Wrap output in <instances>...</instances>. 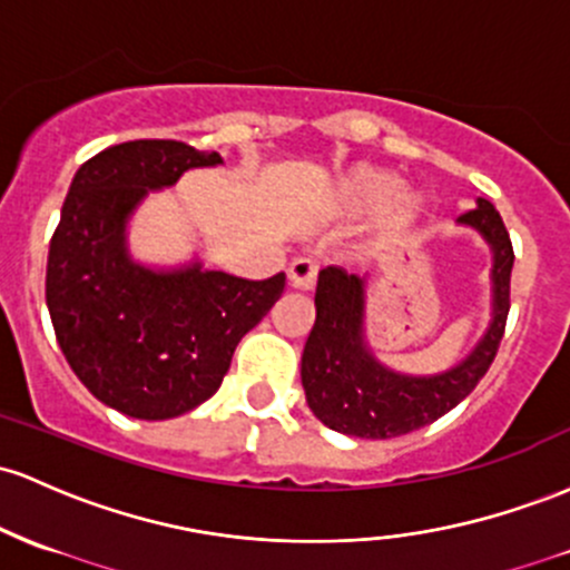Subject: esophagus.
I'll return each instance as SVG.
<instances>
[{
  "mask_svg": "<svg viewBox=\"0 0 570 570\" xmlns=\"http://www.w3.org/2000/svg\"><path fill=\"white\" fill-rule=\"evenodd\" d=\"M316 273H318L316 265L311 259H295L289 265V284L295 286V289H303V292L314 289Z\"/></svg>",
  "mask_w": 570,
  "mask_h": 570,
  "instance_id": "1",
  "label": "esophagus"
}]
</instances>
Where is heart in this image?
I'll list each match as a JSON object with an SVG mask.
<instances>
[{"label":"heart","instance_id":"1","mask_svg":"<svg viewBox=\"0 0 570 570\" xmlns=\"http://www.w3.org/2000/svg\"><path fill=\"white\" fill-rule=\"evenodd\" d=\"M337 210L343 216H367L381 210V235L392 237L416 222L422 199L416 191H405L397 175L376 167H356L337 189Z\"/></svg>","mask_w":570,"mask_h":570}]
</instances>
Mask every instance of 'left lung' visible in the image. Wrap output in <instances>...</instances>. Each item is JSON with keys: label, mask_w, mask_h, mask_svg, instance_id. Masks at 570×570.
I'll return each mask as SVG.
<instances>
[{"label": "left lung", "mask_w": 570, "mask_h": 570, "mask_svg": "<svg viewBox=\"0 0 570 570\" xmlns=\"http://www.w3.org/2000/svg\"><path fill=\"white\" fill-rule=\"evenodd\" d=\"M490 248V322L462 360L438 373H405L381 362L367 341V292L373 275L337 267L318 273L316 322L303 348L299 379L305 403L330 430L367 441L397 438L449 414L479 384L495 360L509 316L514 252L503 218L490 199L458 218Z\"/></svg>", "instance_id": "obj_1"}]
</instances>
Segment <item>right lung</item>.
<instances>
[{"label": "right lung", "mask_w": 570, "mask_h": 570, "mask_svg": "<svg viewBox=\"0 0 570 570\" xmlns=\"http://www.w3.org/2000/svg\"><path fill=\"white\" fill-rule=\"evenodd\" d=\"M218 151L178 140H132L80 165L48 252L46 303L56 341L99 403L159 422L216 395L240 337L286 284L137 259L129 227L148 194L180 175L222 167Z\"/></svg>", "instance_id": "add662e5"}]
</instances>
